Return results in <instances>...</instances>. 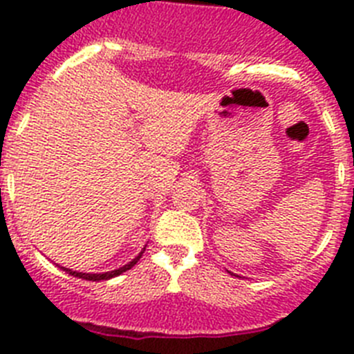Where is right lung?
Segmentation results:
<instances>
[{
	"label": "right lung",
	"instance_id": "1",
	"mask_svg": "<svg viewBox=\"0 0 354 354\" xmlns=\"http://www.w3.org/2000/svg\"><path fill=\"white\" fill-rule=\"evenodd\" d=\"M140 257H142V253H140L138 257L133 259V261L129 262V264H126L124 268H120V270H115V271H109V273H102V274H90V273H77V271H71L67 270V268H64L65 271H67L68 274H72V277H77V278H83V280H92V282H101V280H109V278H113V277H118V274H122L124 271L131 270L136 262L140 261Z\"/></svg>",
	"mask_w": 354,
	"mask_h": 354
}]
</instances>
